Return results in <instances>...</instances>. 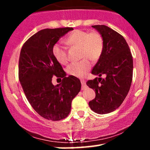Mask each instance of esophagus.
<instances>
[{"instance_id":"esophagus-1","label":"esophagus","mask_w":150,"mask_h":150,"mask_svg":"<svg viewBox=\"0 0 150 150\" xmlns=\"http://www.w3.org/2000/svg\"><path fill=\"white\" fill-rule=\"evenodd\" d=\"M81 84H82V89H85V87H86V84H85V80H81Z\"/></svg>"}]
</instances>
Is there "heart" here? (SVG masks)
Instances as JSON below:
<instances>
[{
	"label": "heart",
	"instance_id": "1",
	"mask_svg": "<svg viewBox=\"0 0 150 150\" xmlns=\"http://www.w3.org/2000/svg\"><path fill=\"white\" fill-rule=\"evenodd\" d=\"M65 42L70 46L80 47V61L70 64L68 68V73L77 77H83L92 66L89 58L95 61L100 57L104 47L103 38L97 32L89 33L87 31L76 30L72 32L65 39ZM53 54L61 64H66L68 61L66 48L60 44L53 46Z\"/></svg>",
	"mask_w": 150,
	"mask_h": 150
}]
</instances>
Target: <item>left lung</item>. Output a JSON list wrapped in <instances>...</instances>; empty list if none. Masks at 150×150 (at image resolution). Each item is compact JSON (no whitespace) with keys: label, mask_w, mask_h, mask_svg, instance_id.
Returning a JSON list of instances; mask_svg holds the SVG:
<instances>
[{"label":"left lung","mask_w":150,"mask_h":150,"mask_svg":"<svg viewBox=\"0 0 150 150\" xmlns=\"http://www.w3.org/2000/svg\"><path fill=\"white\" fill-rule=\"evenodd\" d=\"M92 27L102 37L104 47L92 71L99 77L86 83L96 94L89 106L94 112L106 114L119 107L126 97L132 83L133 61L123 36L107 26ZM103 74L106 76L104 79L100 77Z\"/></svg>","instance_id":"obj_1"}]
</instances>
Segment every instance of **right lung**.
I'll return each instance as SVG.
<instances>
[{"label": "right lung", "mask_w": 150, "mask_h": 150, "mask_svg": "<svg viewBox=\"0 0 150 150\" xmlns=\"http://www.w3.org/2000/svg\"><path fill=\"white\" fill-rule=\"evenodd\" d=\"M73 30L70 27L39 31L24 44L19 60V80L31 106L43 118L60 120L66 118L72 101L81 89V82L66 73L53 54V46ZM63 78L53 86L52 77Z\"/></svg>", "instance_id": "add662e5"}]
</instances>
